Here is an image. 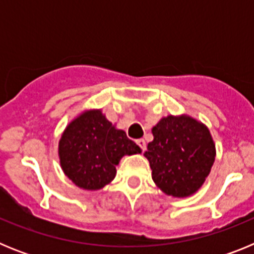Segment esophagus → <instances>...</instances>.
<instances>
[{
    "mask_svg": "<svg viewBox=\"0 0 254 254\" xmlns=\"http://www.w3.org/2000/svg\"><path fill=\"white\" fill-rule=\"evenodd\" d=\"M136 142H137V145L141 147V150H142V151H145V150H146V142H145V140H143V138H140V140H137Z\"/></svg>",
    "mask_w": 254,
    "mask_h": 254,
    "instance_id": "esophagus-1",
    "label": "esophagus"
}]
</instances>
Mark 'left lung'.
Wrapping results in <instances>:
<instances>
[{
	"label": "left lung",
	"mask_w": 254,
	"mask_h": 254,
	"mask_svg": "<svg viewBox=\"0 0 254 254\" xmlns=\"http://www.w3.org/2000/svg\"><path fill=\"white\" fill-rule=\"evenodd\" d=\"M154 140L143 156L152 181L168 196L194 194L210 174L216 147L205 123L188 114L163 117L151 129Z\"/></svg>",
	"instance_id": "8db88e82"
}]
</instances>
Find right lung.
I'll return each mask as SVG.
<instances>
[{
    "label": "right lung",
    "mask_w": 254,
    "mask_h": 254,
    "mask_svg": "<svg viewBox=\"0 0 254 254\" xmlns=\"http://www.w3.org/2000/svg\"><path fill=\"white\" fill-rule=\"evenodd\" d=\"M141 151L123 129L107 120L102 109L82 111L66 126L58 142L64 176L85 190H99L109 185L121 159Z\"/></svg>",
    "instance_id": "obj_1"
}]
</instances>
